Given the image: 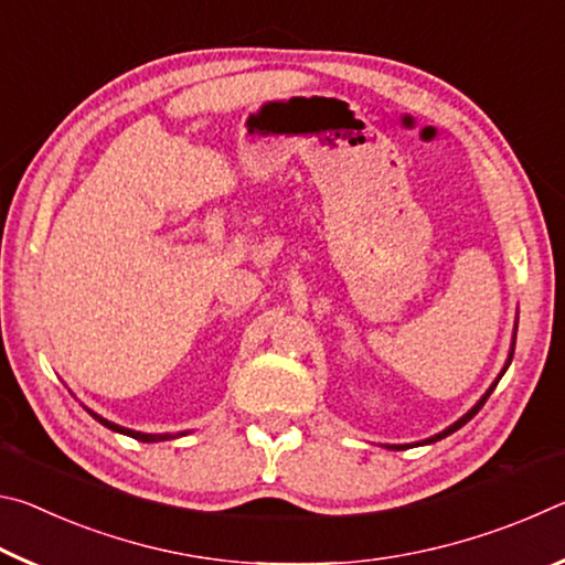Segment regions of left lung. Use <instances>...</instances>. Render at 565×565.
I'll list each match as a JSON object with an SVG mask.
<instances>
[{"label": "left lung", "mask_w": 565, "mask_h": 565, "mask_svg": "<svg viewBox=\"0 0 565 565\" xmlns=\"http://www.w3.org/2000/svg\"><path fill=\"white\" fill-rule=\"evenodd\" d=\"M515 331H519V319H515V327H513V341H511V351H509V359H505V363H503V369H501V374L499 376H495V381H493V384L489 386V391H486V394L481 396V398H478L476 401V404H473V408L471 411H466V414L461 416V418H458V420H454V424L451 426H448V428H444V431H438V434H434L431 438H424V441H418V444H384L386 448H391V451H404V448H411V446H426V444H436V441H441V438H446V436H451L454 431H458V428H461V426H466L468 424V420H471L476 414H478V411H481V406L486 404V401H489V396L493 394V388H495V384H499V381H501V376L505 374V369H509L511 366V359H513V347H515Z\"/></svg>", "instance_id": "8db88e82"}]
</instances>
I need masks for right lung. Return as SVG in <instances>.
<instances>
[{"label": "right lung", "instance_id": "add662e5", "mask_svg": "<svg viewBox=\"0 0 565 565\" xmlns=\"http://www.w3.org/2000/svg\"><path fill=\"white\" fill-rule=\"evenodd\" d=\"M87 408V406H84ZM89 414L99 420L102 426H107V428H111V431H117V434H124V436H131V438H137V441H145V444H157V441H169V438H179V436H186L189 431H179V434H141V431H131V428H124V426H119V424H111V420H107L104 416H99V414H94L92 408H87Z\"/></svg>", "mask_w": 565, "mask_h": 565}]
</instances>
